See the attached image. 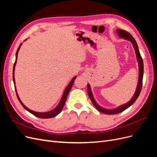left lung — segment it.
<instances>
[{"mask_svg": "<svg viewBox=\"0 0 157 157\" xmlns=\"http://www.w3.org/2000/svg\"><path fill=\"white\" fill-rule=\"evenodd\" d=\"M117 34L120 38H123V39L125 40H128L131 42V43L132 44L133 46H134V48L136 52V58L137 61L138 62V67H139V77H138V82H137V86L136 88V90L135 92V94L130 100L128 101V103L124 104V105H122L119 106L117 108L115 109H105L100 105H99L98 104L96 103V100L93 96V94L91 90V88H90V84H88V86H87V90H88V96L91 99V101L93 103V105L94 107L97 109V110H98L99 112H101L102 113H105L107 114V115H114V114H118L120 113L122 111H124L126 110V109H128L129 107H130L133 103H134L136 99L138 98L140 96V94L141 92V88H142V82H143V76H144V62H143V59H142L141 56L140 55V51L138 49V46H137V42L136 40L134 39L131 34H130L129 33L124 31L122 29H118L116 30Z\"/></svg>", "mask_w": 157, "mask_h": 157, "instance_id": "1", "label": "left lung"}]
</instances>
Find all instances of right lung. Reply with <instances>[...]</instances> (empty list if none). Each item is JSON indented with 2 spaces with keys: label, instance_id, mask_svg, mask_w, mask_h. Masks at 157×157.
I'll list each match as a JSON object with an SVG mask.
<instances>
[{
  "label": "right lung",
  "instance_id": "1",
  "mask_svg": "<svg viewBox=\"0 0 157 157\" xmlns=\"http://www.w3.org/2000/svg\"><path fill=\"white\" fill-rule=\"evenodd\" d=\"M21 44H22V43H21L20 45L19 46L17 50L16 54V61H15V63H14V64H13V81L14 85H15V78H14V71H15V67H16V62H17L18 52H19V50H20V47H21ZM76 78H77V76H75V77H74L72 78V80H71L70 82L67 85V86L66 87L65 90H64V92L63 94V96H62V97H61V100H60L59 103H58V105H57L54 109H52V110H51L50 111H48V112H44V113H40V112L33 111L31 110V109H29V108H27L24 105V104H23L21 102V101L20 100V98H19V96H18V94L17 93V90H16V86H15V90H16V95H17V97L18 100H19V101L20 102V103L21 104V105L23 107V108L25 109V110H27V111H29V113L33 114V115H35V116L39 117V118H53V117L57 116V115H58V114H59L61 113V111H62V109H63V107L65 105L66 99H67V97L68 96V94L69 93L71 88H72V86H73V84L74 83V81H75V80Z\"/></svg>",
  "mask_w": 157,
  "mask_h": 157
}]
</instances>
